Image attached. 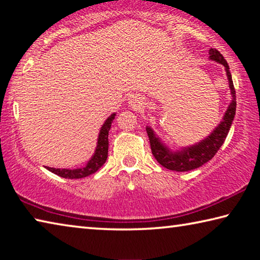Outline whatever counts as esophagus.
Listing matches in <instances>:
<instances>
[{
	"label": "esophagus",
	"instance_id": "34e87169",
	"mask_svg": "<svg viewBox=\"0 0 260 260\" xmlns=\"http://www.w3.org/2000/svg\"><path fill=\"white\" fill-rule=\"evenodd\" d=\"M129 105L132 108H134V109H139L141 105H142V100H141L139 96H135V95H133V96H131L129 98Z\"/></svg>",
	"mask_w": 260,
	"mask_h": 260
}]
</instances>
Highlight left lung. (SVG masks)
Here are the masks:
<instances>
[{
    "instance_id": "obj_1",
    "label": "left lung",
    "mask_w": 260,
    "mask_h": 260,
    "mask_svg": "<svg viewBox=\"0 0 260 260\" xmlns=\"http://www.w3.org/2000/svg\"><path fill=\"white\" fill-rule=\"evenodd\" d=\"M209 54V58L211 60L217 61V63L222 64L225 67L228 81H230L232 102L228 105L221 122L215 127L208 138L200 141L199 143L193 144V146L182 148L179 151L170 150L169 147H166L161 142L160 139L155 134L151 127H147V133L149 136V141H150L152 155L156 158L157 161L167 170L177 171V172H187V171L195 170L197 167L204 165L205 162L212 159L220 147L222 146V143L225 142L232 122L234 120L236 111V93L234 85H233L230 67H228L223 56L217 49L211 48Z\"/></svg>"
}]
</instances>
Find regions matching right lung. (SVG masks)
<instances>
[{"label":"right lung","instance_id":"right-lung-1","mask_svg":"<svg viewBox=\"0 0 260 260\" xmlns=\"http://www.w3.org/2000/svg\"><path fill=\"white\" fill-rule=\"evenodd\" d=\"M114 116H116V113H112L111 116L105 120L103 126L101 127L99 139H98V146H96L95 152L85 167H81V169L68 170V169H54V167L46 166V169L54 174L59 175V177L65 178V179H81L95 173L96 171L100 170L101 167L103 166V164L108 158L109 131L111 128V124L114 119Z\"/></svg>","mask_w":260,"mask_h":260}]
</instances>
